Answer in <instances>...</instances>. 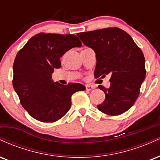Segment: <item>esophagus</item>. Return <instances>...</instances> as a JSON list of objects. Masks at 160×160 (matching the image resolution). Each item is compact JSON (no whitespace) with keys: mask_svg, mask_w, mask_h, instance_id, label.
<instances>
[{"mask_svg":"<svg viewBox=\"0 0 160 160\" xmlns=\"http://www.w3.org/2000/svg\"><path fill=\"white\" fill-rule=\"evenodd\" d=\"M95 88V86H92V85H89V84H88V85H86L85 86V89H86V90H87V91H90V90H92V89H93Z\"/></svg>","mask_w":160,"mask_h":160,"instance_id":"1","label":"esophagus"}]
</instances>
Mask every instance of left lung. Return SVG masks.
<instances>
[{"mask_svg":"<svg viewBox=\"0 0 160 160\" xmlns=\"http://www.w3.org/2000/svg\"><path fill=\"white\" fill-rule=\"evenodd\" d=\"M78 36L95 51V78L111 76L110 88L98 86L105 99L97 105L98 109L111 116L127 111L138 97L146 74L141 49L128 33L116 27L78 33Z\"/></svg>","mask_w":160,"mask_h":160,"instance_id":"left-lung-1","label":"left lung"}]
</instances>
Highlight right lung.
Returning <instances> with one entry per match:
<instances>
[{"instance_id":"obj_1","label":"right lung","mask_w":160,"mask_h":160,"mask_svg":"<svg viewBox=\"0 0 160 160\" xmlns=\"http://www.w3.org/2000/svg\"><path fill=\"white\" fill-rule=\"evenodd\" d=\"M81 42L74 34L39 33L18 52L13 63L12 86L20 103L33 118L52 122L69 111L71 95L85 90L77 82L62 85L54 82L52 74L61 68L60 58Z\"/></svg>"}]
</instances>
